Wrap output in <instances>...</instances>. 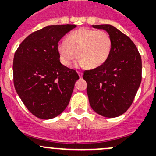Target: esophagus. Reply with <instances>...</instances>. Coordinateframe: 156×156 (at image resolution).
Segmentation results:
<instances>
[{"mask_svg": "<svg viewBox=\"0 0 156 156\" xmlns=\"http://www.w3.org/2000/svg\"><path fill=\"white\" fill-rule=\"evenodd\" d=\"M77 73H78V75H79V76L80 78L83 76V73H81V72H77Z\"/></svg>", "mask_w": 156, "mask_h": 156, "instance_id": "1", "label": "esophagus"}]
</instances>
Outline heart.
<instances>
[{
	"instance_id": "obj_1",
	"label": "heart",
	"mask_w": 156,
	"mask_h": 156,
	"mask_svg": "<svg viewBox=\"0 0 156 156\" xmlns=\"http://www.w3.org/2000/svg\"><path fill=\"white\" fill-rule=\"evenodd\" d=\"M112 50V39L103 30L81 28L73 32L66 41L58 44V51L62 65L69 66L76 58L78 63L88 68H98L109 57ZM77 54H76V52Z\"/></svg>"
}]
</instances>
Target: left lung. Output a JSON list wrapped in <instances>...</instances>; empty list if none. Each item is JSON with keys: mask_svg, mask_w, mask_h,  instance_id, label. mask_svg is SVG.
Returning a JSON list of instances; mask_svg holds the SVG:
<instances>
[{"mask_svg": "<svg viewBox=\"0 0 156 156\" xmlns=\"http://www.w3.org/2000/svg\"><path fill=\"white\" fill-rule=\"evenodd\" d=\"M112 39V50L105 62L86 70L83 78L91 108L108 118L123 114L133 103L141 82V58L136 45L120 30L111 25H95Z\"/></svg>", "mask_w": 156, "mask_h": 156, "instance_id": "8db88e82", "label": "left lung"}]
</instances>
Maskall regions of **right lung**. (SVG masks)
I'll use <instances>...</instances> for the list:
<instances>
[{
	"instance_id": "right-lung-1",
	"label": "right lung",
	"mask_w": 156,
	"mask_h": 156,
	"mask_svg": "<svg viewBox=\"0 0 156 156\" xmlns=\"http://www.w3.org/2000/svg\"><path fill=\"white\" fill-rule=\"evenodd\" d=\"M76 25H53L32 33L20 44L13 60L16 90L33 115L50 119L69 103L79 76L60 62L58 44Z\"/></svg>"
}]
</instances>
